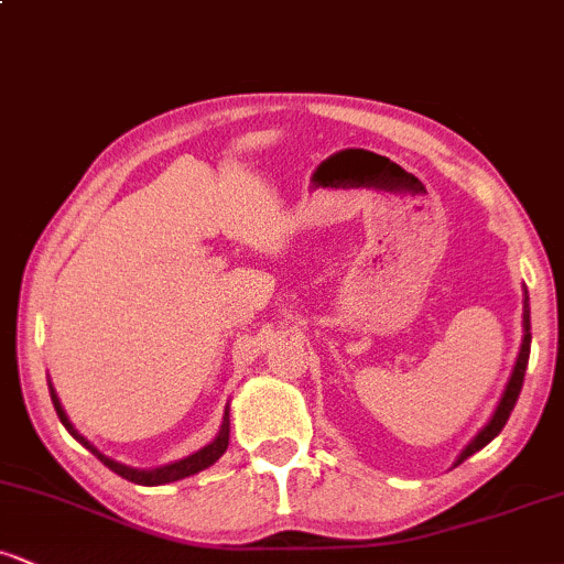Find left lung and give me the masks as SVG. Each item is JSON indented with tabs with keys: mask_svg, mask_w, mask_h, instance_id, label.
I'll return each mask as SVG.
<instances>
[{
	"mask_svg": "<svg viewBox=\"0 0 564 564\" xmlns=\"http://www.w3.org/2000/svg\"><path fill=\"white\" fill-rule=\"evenodd\" d=\"M528 358H530V300H528V289H522V341H520V352H517L514 368H511V377L507 381V387H503L501 400H498L494 416H490L488 424H485L482 430L469 440L467 448L458 453V458L453 462V467H458L462 462H467L471 453L482 451L490 440L498 437V432L503 430V424L509 422V413L514 411V403H517V398H520V390H522V381H525Z\"/></svg>",
	"mask_w": 564,
	"mask_h": 564,
	"instance_id": "left-lung-1",
	"label": "left lung"
}]
</instances>
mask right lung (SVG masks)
Instances as JSON below:
<instances>
[{
    "label": "right lung",
    "mask_w": 564,
    "mask_h": 564,
    "mask_svg": "<svg viewBox=\"0 0 564 564\" xmlns=\"http://www.w3.org/2000/svg\"><path fill=\"white\" fill-rule=\"evenodd\" d=\"M47 384H50V398H53V405H55V411H57V419H61L63 426H66V430H68V435L74 437L76 443H82L84 448H87L89 453H93V456L100 458V462L106 464L108 469L116 471V475H119V477H124V480L134 482V485H166V482H177V480H185V477H191V475H198V471L209 469L212 464H217V458L223 456L225 451H228V440H230V405H225V416H223V424H219V432H217V437L212 440V443H206L204 448H198L196 453H191V456L180 458V462L164 464V467H156V469H138V467H129V464H121V462H116V458L106 456V453H102V451H97L95 445L89 443V440L84 437L82 432L76 430L74 424H70V419H68L66 408H63L61 398H57V392H55L53 381L47 379Z\"/></svg>",
    "instance_id": "add662e5"
}]
</instances>
